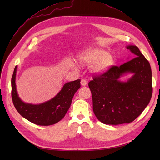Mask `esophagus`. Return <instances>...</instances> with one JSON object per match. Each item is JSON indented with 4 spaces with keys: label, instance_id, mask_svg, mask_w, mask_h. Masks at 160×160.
Wrapping results in <instances>:
<instances>
[{
    "label": "esophagus",
    "instance_id": "34e87169",
    "mask_svg": "<svg viewBox=\"0 0 160 160\" xmlns=\"http://www.w3.org/2000/svg\"><path fill=\"white\" fill-rule=\"evenodd\" d=\"M80 83H81V85L86 86L87 84V80H85V79H82V80H81Z\"/></svg>",
    "mask_w": 160,
    "mask_h": 160
}]
</instances>
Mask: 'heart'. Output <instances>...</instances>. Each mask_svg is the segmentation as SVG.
Returning <instances> with one entry per match:
<instances>
[{
  "label": "heart",
  "instance_id": "heart-1",
  "mask_svg": "<svg viewBox=\"0 0 160 160\" xmlns=\"http://www.w3.org/2000/svg\"><path fill=\"white\" fill-rule=\"evenodd\" d=\"M79 60L84 65L92 64L91 71L98 74L107 71L113 62V56L100 49H88L84 51L79 56Z\"/></svg>",
  "mask_w": 160,
  "mask_h": 160
}]
</instances>
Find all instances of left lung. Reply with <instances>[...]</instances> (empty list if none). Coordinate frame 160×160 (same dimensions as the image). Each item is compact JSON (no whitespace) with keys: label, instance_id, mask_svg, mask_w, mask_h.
Masks as SVG:
<instances>
[{"label":"left lung","instance_id":"8db88e82","mask_svg":"<svg viewBox=\"0 0 160 160\" xmlns=\"http://www.w3.org/2000/svg\"><path fill=\"white\" fill-rule=\"evenodd\" d=\"M127 49L134 58L120 67L112 66L104 73L93 76L89 82L94 114L105 124L130 123L143 112L152 96L150 64L138 47L128 45ZM128 72L133 76L127 82L118 80Z\"/></svg>","mask_w":160,"mask_h":160}]
</instances>
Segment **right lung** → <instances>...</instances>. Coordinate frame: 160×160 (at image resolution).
Returning a JSON list of instances; mask_svg holds the SVG:
<instances>
[{
	"label": "right lung",
	"instance_id": "1",
	"mask_svg": "<svg viewBox=\"0 0 160 160\" xmlns=\"http://www.w3.org/2000/svg\"><path fill=\"white\" fill-rule=\"evenodd\" d=\"M16 69L17 67L12 78V98L17 111L23 118L37 125H52L62 120L69 110L75 93L80 89V80L64 84L60 92L49 101L40 104H28L20 100L17 93Z\"/></svg>",
	"mask_w": 160,
	"mask_h": 160
}]
</instances>
